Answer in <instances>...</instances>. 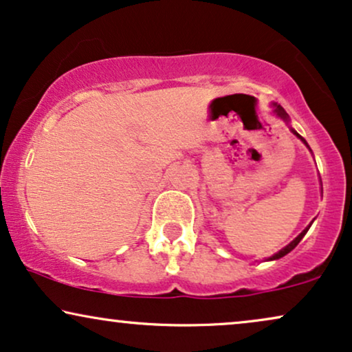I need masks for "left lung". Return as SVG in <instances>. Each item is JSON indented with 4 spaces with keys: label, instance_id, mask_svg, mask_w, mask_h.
Returning <instances> with one entry per match:
<instances>
[{
    "label": "left lung",
    "instance_id": "8db88e82",
    "mask_svg": "<svg viewBox=\"0 0 352 352\" xmlns=\"http://www.w3.org/2000/svg\"><path fill=\"white\" fill-rule=\"evenodd\" d=\"M273 107H274V110H273V112H274L276 115H278V117H279V118H283V120H284V122H289V117H287L286 110H284L281 105H278V104H273ZM292 133H294V135H296L297 138H300V140H302V141H304V144L307 146V148H309V144H307V143H305V140H304V138H302V136L299 135V133H296L294 130H292ZM312 222H314V221H312ZM310 226H312V224H310ZM310 226H309V228H310ZM309 228H307V229H304V230H302V232H300L299 235H297V237H296L294 240H292V242H291V243H289V245H286V247H284V248H281V250H279L278 253H274V255H273V256H271V258H270V260H278V258H283L284 255H287V253H289V252H292V250H294V248L297 247V243H299V242H300V240H302V237H304V235L307 234V230H309Z\"/></svg>",
    "mask_w": 352,
    "mask_h": 352
}]
</instances>
